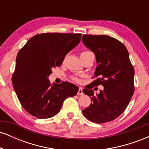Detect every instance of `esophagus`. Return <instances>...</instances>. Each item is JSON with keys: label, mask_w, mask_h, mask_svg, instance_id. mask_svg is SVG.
Returning <instances> with one entry per match:
<instances>
[{"label": "esophagus", "mask_w": 149, "mask_h": 149, "mask_svg": "<svg viewBox=\"0 0 149 149\" xmlns=\"http://www.w3.org/2000/svg\"><path fill=\"white\" fill-rule=\"evenodd\" d=\"M78 95H83V88L81 87H80L79 89H78Z\"/></svg>", "instance_id": "esophagus-1"}]
</instances>
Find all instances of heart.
<instances>
[{
  "instance_id": "b5f03b06",
  "label": "heart",
  "mask_w": 149,
  "mask_h": 149,
  "mask_svg": "<svg viewBox=\"0 0 149 149\" xmlns=\"http://www.w3.org/2000/svg\"><path fill=\"white\" fill-rule=\"evenodd\" d=\"M90 53H92L91 52H90V51H83V52H81V54H80V56H83V55H85V54H90ZM72 79L74 80V81L76 82H80V79L79 78H78V77H73Z\"/></svg>"
}]
</instances>
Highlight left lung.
Wrapping results in <instances>:
<instances>
[{
	"instance_id": "left-lung-1",
	"label": "left lung",
	"mask_w": 149,
	"mask_h": 149,
	"mask_svg": "<svg viewBox=\"0 0 149 149\" xmlns=\"http://www.w3.org/2000/svg\"><path fill=\"white\" fill-rule=\"evenodd\" d=\"M82 40L95 53L97 64V79L83 90L92 102L83 113L95 123L110 122L125 110L134 94V67L127 48L117 39L106 35H83ZM100 84L104 90L95 95L91 89Z\"/></svg>"
}]
</instances>
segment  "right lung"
Here are the masks:
<instances>
[{"label":"right lung","mask_w":149,"mask_h":149,"mask_svg":"<svg viewBox=\"0 0 149 149\" xmlns=\"http://www.w3.org/2000/svg\"><path fill=\"white\" fill-rule=\"evenodd\" d=\"M81 33H45L34 36L19 51L12 77L22 107L38 118H49L60 111L64 101L78 92L68 82L52 83V69L61 66L65 56L78 45Z\"/></svg>","instance_id":"add662e5"}]
</instances>
